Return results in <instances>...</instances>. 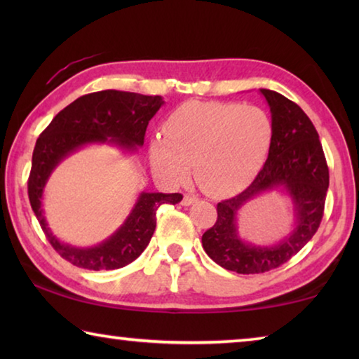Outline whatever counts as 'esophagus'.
<instances>
[{
	"label": "esophagus",
	"mask_w": 359,
	"mask_h": 359,
	"mask_svg": "<svg viewBox=\"0 0 359 359\" xmlns=\"http://www.w3.org/2000/svg\"><path fill=\"white\" fill-rule=\"evenodd\" d=\"M196 201H198V198L190 196V194H185L184 199H182V204H184V205H191L193 203H196Z\"/></svg>",
	"instance_id": "obj_1"
}]
</instances>
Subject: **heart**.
I'll use <instances>...</instances> for the list:
<instances>
[{
  "label": "heart",
  "mask_w": 359,
  "mask_h": 359,
  "mask_svg": "<svg viewBox=\"0 0 359 359\" xmlns=\"http://www.w3.org/2000/svg\"><path fill=\"white\" fill-rule=\"evenodd\" d=\"M165 137L149 142L155 172L171 184L194 179L209 194H228L250 184L274 137L264 109L239 102L190 101L169 115Z\"/></svg>",
  "instance_id": "b5f03b06"
}]
</instances>
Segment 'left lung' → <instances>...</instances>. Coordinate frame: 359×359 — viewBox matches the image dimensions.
<instances>
[{"label": "left lung", "mask_w": 359, "mask_h": 359, "mask_svg": "<svg viewBox=\"0 0 359 359\" xmlns=\"http://www.w3.org/2000/svg\"><path fill=\"white\" fill-rule=\"evenodd\" d=\"M274 125L264 166L244 191L217 204V222L203 234L205 253L217 264L238 274H261L294 257L313 238L323 218L330 187L323 147L311 118L296 102L274 90L259 88ZM278 189L294 203L295 226L277 245L257 246L242 240L237 212L259 194Z\"/></svg>", "instance_id": "8db88e82"}]
</instances>
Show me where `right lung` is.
<instances>
[{
	"mask_svg": "<svg viewBox=\"0 0 359 359\" xmlns=\"http://www.w3.org/2000/svg\"><path fill=\"white\" fill-rule=\"evenodd\" d=\"M163 104L161 96L118 90L83 95L60 111L36 141L28 179L29 204L47 241L71 264L92 271H112L130 264L154 236L158 208L177 204L184 198L180 193H139L123 224L93 247H74L58 241L48 228L42 209L47 180L66 156L90 144H111L130 154L137 151L144 145L149 121Z\"/></svg>",
	"mask_w": 359,
	"mask_h": 359,
	"instance_id": "obj_1",
	"label": "right lung"
}]
</instances>
